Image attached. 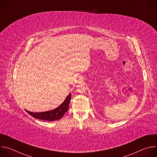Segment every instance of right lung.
Returning a JSON list of instances; mask_svg holds the SVG:
<instances>
[{"instance_id":"obj_1","label":"right lung","mask_w":157,"mask_h":157,"mask_svg":"<svg viewBox=\"0 0 157 157\" xmlns=\"http://www.w3.org/2000/svg\"><path fill=\"white\" fill-rule=\"evenodd\" d=\"M71 98V94L70 93L60 105L52 110L43 112V113H32L27 110H25V111L35 119L47 121H54L63 117L67 110H68Z\"/></svg>"}]
</instances>
